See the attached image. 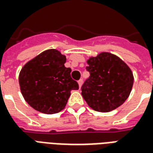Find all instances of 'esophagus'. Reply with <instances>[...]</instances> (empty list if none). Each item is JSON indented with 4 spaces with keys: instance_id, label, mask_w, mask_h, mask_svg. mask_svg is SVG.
Listing matches in <instances>:
<instances>
[{
    "instance_id": "1",
    "label": "esophagus",
    "mask_w": 153,
    "mask_h": 153,
    "mask_svg": "<svg viewBox=\"0 0 153 153\" xmlns=\"http://www.w3.org/2000/svg\"><path fill=\"white\" fill-rule=\"evenodd\" d=\"M82 83H83V79H80L79 81H78V85H79V87L81 88V85H82Z\"/></svg>"
}]
</instances>
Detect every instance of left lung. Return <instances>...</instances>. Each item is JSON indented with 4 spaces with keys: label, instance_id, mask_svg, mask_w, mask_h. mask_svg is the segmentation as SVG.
<instances>
[{
    "label": "left lung",
    "instance_id": "obj_1",
    "mask_svg": "<svg viewBox=\"0 0 153 153\" xmlns=\"http://www.w3.org/2000/svg\"><path fill=\"white\" fill-rule=\"evenodd\" d=\"M90 76L81 86V94L87 104L98 112L118 108L129 96L133 85L130 68L118 56L102 52L87 61Z\"/></svg>",
    "mask_w": 153,
    "mask_h": 153
}]
</instances>
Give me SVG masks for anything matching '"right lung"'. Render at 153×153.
<instances>
[{
    "instance_id": "1",
    "label": "right lung",
    "mask_w": 153,
    "mask_h": 153,
    "mask_svg": "<svg viewBox=\"0 0 153 153\" xmlns=\"http://www.w3.org/2000/svg\"><path fill=\"white\" fill-rule=\"evenodd\" d=\"M66 57L50 49L29 61L21 70L19 85L26 102L44 114H56L67 104L71 90L79 89L71 77V68L64 64Z\"/></svg>"
}]
</instances>
